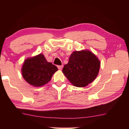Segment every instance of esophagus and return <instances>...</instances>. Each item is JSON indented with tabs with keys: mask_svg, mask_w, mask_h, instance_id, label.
I'll return each mask as SVG.
<instances>
[{
	"mask_svg": "<svg viewBox=\"0 0 129 129\" xmlns=\"http://www.w3.org/2000/svg\"><path fill=\"white\" fill-rule=\"evenodd\" d=\"M57 68H58V69H59V70H61L62 69L63 66H62V65H58Z\"/></svg>",
	"mask_w": 129,
	"mask_h": 129,
	"instance_id": "1",
	"label": "esophagus"
}]
</instances>
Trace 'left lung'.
Masks as SVG:
<instances>
[{"instance_id":"8db88e82","label":"left lung","mask_w":129,"mask_h":129,"mask_svg":"<svg viewBox=\"0 0 129 129\" xmlns=\"http://www.w3.org/2000/svg\"><path fill=\"white\" fill-rule=\"evenodd\" d=\"M100 68V61L95 54L88 50H82L71 54L62 73L74 86L81 88L95 79Z\"/></svg>"}]
</instances>
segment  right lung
<instances>
[{
    "label": "right lung",
    "instance_id": "obj_1",
    "mask_svg": "<svg viewBox=\"0 0 129 129\" xmlns=\"http://www.w3.org/2000/svg\"><path fill=\"white\" fill-rule=\"evenodd\" d=\"M57 71V68L48 62L41 53L26 59L21 68L24 79L29 84L36 87L47 84Z\"/></svg>",
    "mask_w": 129,
    "mask_h": 129
}]
</instances>
